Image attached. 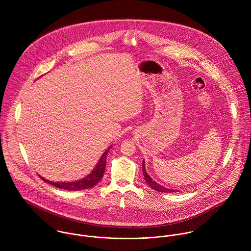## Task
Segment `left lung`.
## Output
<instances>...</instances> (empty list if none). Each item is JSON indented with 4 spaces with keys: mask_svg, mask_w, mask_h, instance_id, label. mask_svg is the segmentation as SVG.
Returning <instances> with one entry per match:
<instances>
[{
    "mask_svg": "<svg viewBox=\"0 0 251 251\" xmlns=\"http://www.w3.org/2000/svg\"><path fill=\"white\" fill-rule=\"evenodd\" d=\"M142 169H143V175L145 180L147 181V183L150 185V187H151L152 189L156 190V191H159V192H167V193H171V192H175V191H178V190H175V189H172V188H169V187H165V186H162L160 185L159 183H157L155 180L151 179L147 171H146V168H145V160H143V163H142Z\"/></svg>",
    "mask_w": 251,
    "mask_h": 251,
    "instance_id": "8db88e82",
    "label": "left lung"
}]
</instances>
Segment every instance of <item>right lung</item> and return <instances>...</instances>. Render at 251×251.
I'll return each instance as SVG.
<instances>
[{"mask_svg": "<svg viewBox=\"0 0 251 251\" xmlns=\"http://www.w3.org/2000/svg\"><path fill=\"white\" fill-rule=\"evenodd\" d=\"M111 147L112 146H110L107 150L103 152V154L101 155L100 159L99 160V162L96 165V167L94 168V170L83 179L74 180V181H52V180L44 179L41 176H39V177L45 182H48L56 187L70 190V191L71 190H83V189L94 187L101 179L103 174H104L105 166H106V157H107L109 149H111Z\"/></svg>", "mask_w": 251, "mask_h": 251, "instance_id": "right-lung-1", "label": "right lung"}]
</instances>
